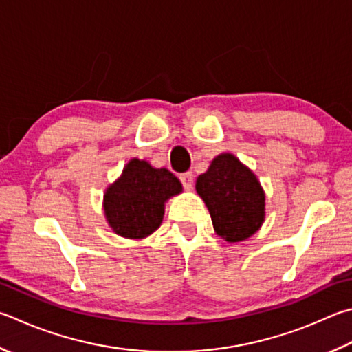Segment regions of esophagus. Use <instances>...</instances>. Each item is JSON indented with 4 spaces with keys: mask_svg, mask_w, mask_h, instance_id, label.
<instances>
[{
    "mask_svg": "<svg viewBox=\"0 0 352 352\" xmlns=\"http://www.w3.org/2000/svg\"><path fill=\"white\" fill-rule=\"evenodd\" d=\"M180 180H182V184H183L184 189H186V190H192V188H194V177H192V174H190V172H188V174L182 175Z\"/></svg>",
    "mask_w": 352,
    "mask_h": 352,
    "instance_id": "obj_1",
    "label": "esophagus"
}]
</instances>
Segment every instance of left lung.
<instances>
[{
	"label": "left lung",
	"instance_id": "obj_1",
	"mask_svg": "<svg viewBox=\"0 0 352 352\" xmlns=\"http://www.w3.org/2000/svg\"><path fill=\"white\" fill-rule=\"evenodd\" d=\"M195 189L208 206L215 232L226 241L246 240L263 225V188L235 155L215 157L209 169L198 175Z\"/></svg>",
	"mask_w": 352,
	"mask_h": 352
}]
</instances>
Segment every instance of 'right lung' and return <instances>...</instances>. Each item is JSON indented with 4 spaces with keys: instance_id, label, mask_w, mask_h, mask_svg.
I'll return each instance as SVG.
<instances>
[{
    "instance_id": "add662e5",
    "label": "right lung",
    "mask_w": 352,
    "mask_h": 352,
    "mask_svg": "<svg viewBox=\"0 0 352 352\" xmlns=\"http://www.w3.org/2000/svg\"><path fill=\"white\" fill-rule=\"evenodd\" d=\"M182 189L180 180L168 169H155L144 160L132 158L118 180L106 189V220L121 237H148L162 225L164 203Z\"/></svg>"
}]
</instances>
